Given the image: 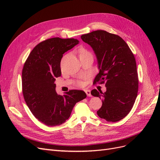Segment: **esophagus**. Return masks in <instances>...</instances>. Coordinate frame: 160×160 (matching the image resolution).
<instances>
[{
  "label": "esophagus",
  "instance_id": "obj_1",
  "mask_svg": "<svg viewBox=\"0 0 160 160\" xmlns=\"http://www.w3.org/2000/svg\"><path fill=\"white\" fill-rule=\"evenodd\" d=\"M85 93H86V94H87V95H88V97H91V91L90 90H85Z\"/></svg>",
  "mask_w": 160,
  "mask_h": 160
}]
</instances>
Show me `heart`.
<instances>
[{"instance_id":"heart-1","label":"heart","mask_w":160,"mask_h":160,"mask_svg":"<svg viewBox=\"0 0 160 160\" xmlns=\"http://www.w3.org/2000/svg\"><path fill=\"white\" fill-rule=\"evenodd\" d=\"M86 54H90V53H89L88 51H87L85 49H79V56H82V55H86ZM78 85H82V83L81 82H78Z\"/></svg>"}]
</instances>
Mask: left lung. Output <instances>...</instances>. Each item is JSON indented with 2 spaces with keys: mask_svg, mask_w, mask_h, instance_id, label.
Returning <instances> with one entry per match:
<instances>
[{
  "mask_svg": "<svg viewBox=\"0 0 160 160\" xmlns=\"http://www.w3.org/2000/svg\"><path fill=\"white\" fill-rule=\"evenodd\" d=\"M81 39L93 49L99 73L93 83H105L106 91L97 89L91 94L102 99L98 116L109 122L123 119L132 109L138 91L136 62L129 46L119 36L98 30L81 35Z\"/></svg>",
  "mask_w": 160,
  "mask_h": 160,
  "instance_id": "obj_1",
  "label": "left lung"
}]
</instances>
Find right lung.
<instances>
[{
    "label": "right lung",
    "instance_id": "1",
    "mask_svg": "<svg viewBox=\"0 0 160 160\" xmlns=\"http://www.w3.org/2000/svg\"><path fill=\"white\" fill-rule=\"evenodd\" d=\"M79 42L75 38H49L34 48L24 65V99L34 116L48 126L65 122L75 105L87 97L81 90H71L63 95L55 90V78L61 75L62 55Z\"/></svg>",
    "mask_w": 160,
    "mask_h": 160
}]
</instances>
